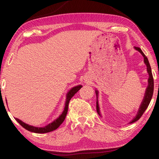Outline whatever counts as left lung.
I'll list each match as a JSON object with an SVG mask.
<instances>
[{
    "instance_id": "obj_1",
    "label": "left lung",
    "mask_w": 159,
    "mask_h": 159,
    "mask_svg": "<svg viewBox=\"0 0 159 159\" xmlns=\"http://www.w3.org/2000/svg\"><path fill=\"white\" fill-rule=\"evenodd\" d=\"M81 88H82V86H80V85L75 86V87L71 88V89L69 91V93H67V95H66L65 107H64V111L62 113V114H61L60 116V118H58L57 120H55V121L52 122V123L48 124L47 126H45V127H43V128L35 127V126L29 125V124H27V123L23 122L22 120H21L20 119H19V118H15V120H17V121L20 123V124L24 128H25L26 130H27L30 132H33V133H49V132L55 130L57 128H58L59 126H60L61 123H62V122L64 120V118H64V116L66 117L67 111H68V105H69L70 99H71L72 97H73ZM6 103H7V100H6Z\"/></svg>"
}]
</instances>
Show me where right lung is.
<instances>
[{"label": "right lung", "instance_id": "1", "mask_svg": "<svg viewBox=\"0 0 159 159\" xmlns=\"http://www.w3.org/2000/svg\"><path fill=\"white\" fill-rule=\"evenodd\" d=\"M141 54L142 55V56L144 57V64H146L147 66V70L148 74H149V79H148V86L146 90V93H145V96L143 99V102H142L140 108L139 109V111L138 113V114L136 115V116L134 117V119L132 120L131 123H134L138 120L140 117L142 116V114H144V112L145 111V110L149 106V104L150 103L151 99H152V95H153V93H154V79H153V76H152V69H151L150 64L149 61H148V59L144 55V53H142V52H141ZM96 93V95H97V99L98 98V90L95 91ZM97 111H98V114H99V104H98V99L97 100ZM100 115V114H99ZM65 118V116H64Z\"/></svg>", "mask_w": 159, "mask_h": 159}]
</instances>
